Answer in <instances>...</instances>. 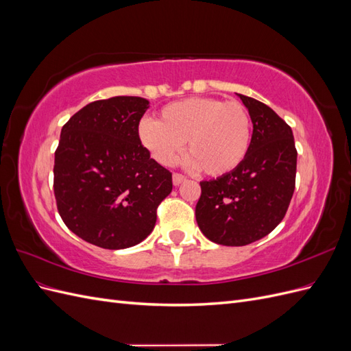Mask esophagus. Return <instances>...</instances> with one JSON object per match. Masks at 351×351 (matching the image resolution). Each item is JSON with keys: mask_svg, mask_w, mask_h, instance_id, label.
<instances>
[{"mask_svg": "<svg viewBox=\"0 0 351 351\" xmlns=\"http://www.w3.org/2000/svg\"><path fill=\"white\" fill-rule=\"evenodd\" d=\"M183 182H186V177H184V176L177 174V173L173 174V184H174V186H180Z\"/></svg>", "mask_w": 351, "mask_h": 351, "instance_id": "1", "label": "esophagus"}]
</instances>
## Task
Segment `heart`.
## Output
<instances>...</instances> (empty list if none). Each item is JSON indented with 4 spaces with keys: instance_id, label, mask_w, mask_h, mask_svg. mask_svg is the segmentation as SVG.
<instances>
[{
    "instance_id": "1",
    "label": "heart",
    "mask_w": 351,
    "mask_h": 351,
    "mask_svg": "<svg viewBox=\"0 0 351 351\" xmlns=\"http://www.w3.org/2000/svg\"><path fill=\"white\" fill-rule=\"evenodd\" d=\"M137 137L161 165L174 164L186 142L190 155L187 167L221 177L234 171L246 159L252 121L240 102L187 98L168 104L159 112V120H142Z\"/></svg>"
}]
</instances>
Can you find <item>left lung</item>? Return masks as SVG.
Here are the masks:
<instances>
[{"label":"left lung","mask_w":351,"mask_h":351,"mask_svg":"<svg viewBox=\"0 0 351 351\" xmlns=\"http://www.w3.org/2000/svg\"><path fill=\"white\" fill-rule=\"evenodd\" d=\"M253 124L250 149L234 171L200 182L196 221L204 236L222 246H246L282 221L295 184L294 136L268 105L237 93Z\"/></svg>","instance_id":"left-lung-1"}]
</instances>
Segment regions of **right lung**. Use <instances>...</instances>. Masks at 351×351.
<instances>
[{
	"label": "right lung",
	"mask_w": 351,
	"mask_h": 351,
	"mask_svg": "<svg viewBox=\"0 0 351 351\" xmlns=\"http://www.w3.org/2000/svg\"><path fill=\"white\" fill-rule=\"evenodd\" d=\"M149 108L141 97L83 107L62 125L54 162L60 217L95 246L120 250L151 234L156 208L171 193V173L142 146L137 127Z\"/></svg>",
	"instance_id": "1"
}]
</instances>
